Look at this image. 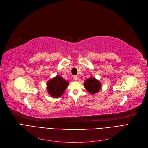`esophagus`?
Wrapping results in <instances>:
<instances>
[{"label": "esophagus", "mask_w": 148, "mask_h": 148, "mask_svg": "<svg viewBox=\"0 0 148 148\" xmlns=\"http://www.w3.org/2000/svg\"><path fill=\"white\" fill-rule=\"evenodd\" d=\"M74 80H75V81L78 80V77H77V75H74Z\"/></svg>", "instance_id": "1"}]
</instances>
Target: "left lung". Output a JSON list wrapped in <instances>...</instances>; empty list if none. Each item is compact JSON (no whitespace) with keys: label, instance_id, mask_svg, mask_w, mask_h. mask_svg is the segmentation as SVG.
<instances>
[{"label":"left lung","instance_id":"obj_1","mask_svg":"<svg viewBox=\"0 0 148 148\" xmlns=\"http://www.w3.org/2000/svg\"><path fill=\"white\" fill-rule=\"evenodd\" d=\"M84 86L88 92L91 94H97L101 88V84L100 82L94 77H90L84 82Z\"/></svg>","mask_w":148,"mask_h":148}]
</instances>
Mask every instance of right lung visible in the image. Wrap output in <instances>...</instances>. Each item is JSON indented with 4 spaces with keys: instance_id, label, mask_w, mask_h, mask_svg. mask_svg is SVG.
I'll use <instances>...</instances> for the list:
<instances>
[{
    "instance_id": "add662e5",
    "label": "right lung",
    "mask_w": 148,
    "mask_h": 148,
    "mask_svg": "<svg viewBox=\"0 0 148 148\" xmlns=\"http://www.w3.org/2000/svg\"><path fill=\"white\" fill-rule=\"evenodd\" d=\"M69 83L60 75L50 80L47 84V89L49 94L54 98H59L62 96Z\"/></svg>"
}]
</instances>
